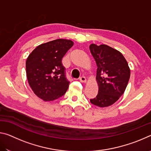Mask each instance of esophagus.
<instances>
[{"mask_svg":"<svg viewBox=\"0 0 151 151\" xmlns=\"http://www.w3.org/2000/svg\"><path fill=\"white\" fill-rule=\"evenodd\" d=\"M79 80H80V81L81 82V83H85L86 82V78H85V76H81V77L79 78Z\"/></svg>","mask_w":151,"mask_h":151,"instance_id":"34e87169","label":"esophagus"}]
</instances>
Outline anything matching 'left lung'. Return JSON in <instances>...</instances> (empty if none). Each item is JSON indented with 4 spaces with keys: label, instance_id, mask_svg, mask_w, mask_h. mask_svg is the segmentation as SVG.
Here are the masks:
<instances>
[{
    "label": "left lung",
    "instance_id": "left-lung-1",
    "mask_svg": "<svg viewBox=\"0 0 151 151\" xmlns=\"http://www.w3.org/2000/svg\"><path fill=\"white\" fill-rule=\"evenodd\" d=\"M97 66V96L90 101L99 107L113 104L123 94L129 83L131 70L123 55L106 45L91 44L89 47Z\"/></svg>",
    "mask_w": 151,
    "mask_h": 151
}]
</instances>
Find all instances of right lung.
<instances>
[{"mask_svg":"<svg viewBox=\"0 0 151 151\" xmlns=\"http://www.w3.org/2000/svg\"><path fill=\"white\" fill-rule=\"evenodd\" d=\"M73 45L70 40L56 39L39 45L28 57V82L34 93L44 101H55L67 91L69 81L62 59Z\"/></svg>","mask_w":151,"mask_h":151,"instance_id":"right-lung-1","label":"right lung"}]
</instances>
